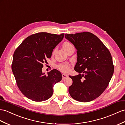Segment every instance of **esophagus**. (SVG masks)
Returning a JSON list of instances; mask_svg holds the SVG:
<instances>
[{
    "label": "esophagus",
    "instance_id": "esophagus-1",
    "mask_svg": "<svg viewBox=\"0 0 125 125\" xmlns=\"http://www.w3.org/2000/svg\"><path fill=\"white\" fill-rule=\"evenodd\" d=\"M62 79L64 80V79H65V78H68V75H66V74H62Z\"/></svg>",
    "mask_w": 125,
    "mask_h": 125
}]
</instances>
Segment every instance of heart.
<instances>
[{"label": "heart", "mask_w": 125, "mask_h": 125, "mask_svg": "<svg viewBox=\"0 0 125 125\" xmlns=\"http://www.w3.org/2000/svg\"><path fill=\"white\" fill-rule=\"evenodd\" d=\"M71 45H72L69 42H65L63 43L62 45V47L63 48V49L65 51H66L70 46H71ZM55 50L56 49H54L53 50V54L55 52ZM57 68H58V69L60 70V71H61L62 72H65V73L68 72L70 71V66L68 64H61L57 66Z\"/></svg>", "instance_id": "1"}]
</instances>
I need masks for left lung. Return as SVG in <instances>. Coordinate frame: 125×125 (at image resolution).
Here are the masks:
<instances>
[{
	"label": "left lung",
	"instance_id": "8db88e82",
	"mask_svg": "<svg viewBox=\"0 0 125 125\" xmlns=\"http://www.w3.org/2000/svg\"><path fill=\"white\" fill-rule=\"evenodd\" d=\"M65 37L77 50L74 70L79 73L69 76L73 81L69 94L78 101L94 100L103 93L113 76L114 66L111 54L100 39L90 32L66 34Z\"/></svg>",
	"mask_w": 125,
	"mask_h": 125
}]
</instances>
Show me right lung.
<instances>
[{"mask_svg": "<svg viewBox=\"0 0 125 125\" xmlns=\"http://www.w3.org/2000/svg\"><path fill=\"white\" fill-rule=\"evenodd\" d=\"M64 36L63 33L34 34L15 51L12 71L19 89L27 98L37 102L47 100L53 94L54 85L61 81L62 74L58 70H52L45 75L42 68Z\"/></svg>", "mask_w": 125, "mask_h": 125, "instance_id": "obj_1", "label": "right lung"}]
</instances>
